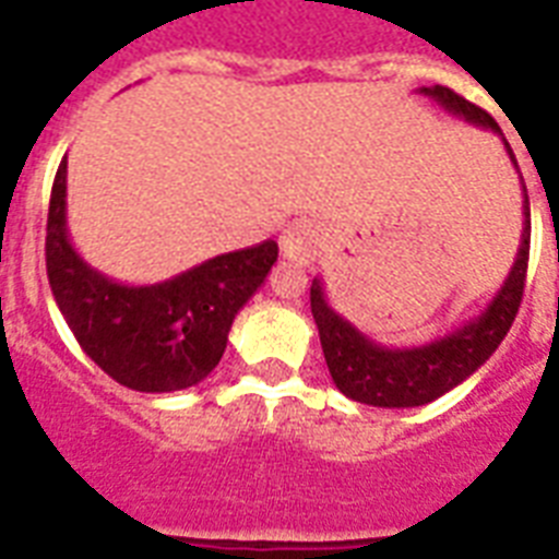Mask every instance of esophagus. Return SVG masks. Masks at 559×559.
<instances>
[{"label": "esophagus", "mask_w": 559, "mask_h": 559, "mask_svg": "<svg viewBox=\"0 0 559 559\" xmlns=\"http://www.w3.org/2000/svg\"><path fill=\"white\" fill-rule=\"evenodd\" d=\"M321 238L319 226L312 224H293L287 233L281 235V252L289 261H298V264H310L316 261V255L321 252Z\"/></svg>", "instance_id": "obj_1"}]
</instances>
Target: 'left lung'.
<instances>
[{"label":"left lung","instance_id":"8db88e82","mask_svg":"<svg viewBox=\"0 0 559 559\" xmlns=\"http://www.w3.org/2000/svg\"><path fill=\"white\" fill-rule=\"evenodd\" d=\"M419 94L437 99L444 111H451V115L462 117V120L502 134L497 120L488 111L460 97L456 91L444 88V85H430V88H419ZM502 143H506L511 163L516 166L514 152H511L506 138H502ZM523 203V240H520V252H516V261L511 272H508L506 284H502L500 293L493 295V301L476 319L456 326L453 333L437 338V342L421 344V347H405V350L382 347L373 338H367L365 333H358L350 321L342 319L330 307V301H326L321 281H312V319H316V326H319L321 350H324L330 376H333L335 388L342 390L344 396L373 407L428 405V402L444 396L448 390L465 382L468 376H474L493 356V350L500 347V342L506 338L511 324H514L520 301H523L531 243L528 194H525Z\"/></svg>","mask_w":559,"mask_h":559}]
</instances>
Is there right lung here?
Listing matches in <instances>:
<instances>
[{"label": "right lung", "instance_id": "add662e5", "mask_svg": "<svg viewBox=\"0 0 559 559\" xmlns=\"http://www.w3.org/2000/svg\"><path fill=\"white\" fill-rule=\"evenodd\" d=\"M62 157L53 177L45 266L53 301L85 356L122 388L171 393L203 382L226 350L229 326L278 261V243L209 258L175 278L129 287L88 266L66 226Z\"/></svg>", "mask_w": 559, "mask_h": 559}]
</instances>
